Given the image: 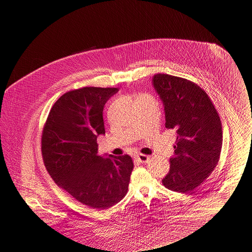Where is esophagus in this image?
I'll use <instances>...</instances> for the list:
<instances>
[{
  "label": "esophagus",
  "instance_id": "1",
  "mask_svg": "<svg viewBox=\"0 0 252 252\" xmlns=\"http://www.w3.org/2000/svg\"><path fill=\"white\" fill-rule=\"evenodd\" d=\"M149 156L144 155V154H137L136 155V160L140 163H147L149 161Z\"/></svg>",
  "mask_w": 252,
  "mask_h": 252
}]
</instances>
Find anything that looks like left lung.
Here are the masks:
<instances>
[{
    "instance_id": "1",
    "label": "left lung",
    "mask_w": 252,
    "mask_h": 252,
    "mask_svg": "<svg viewBox=\"0 0 252 252\" xmlns=\"http://www.w3.org/2000/svg\"><path fill=\"white\" fill-rule=\"evenodd\" d=\"M152 84L162 100L165 126L177 132L165 188L188 193L199 187L220 159L223 130L220 116L208 94L195 83L156 74Z\"/></svg>"
}]
</instances>
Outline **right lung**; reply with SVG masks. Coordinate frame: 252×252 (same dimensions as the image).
Listing matches in <instances>:
<instances>
[{
  "mask_svg": "<svg viewBox=\"0 0 252 252\" xmlns=\"http://www.w3.org/2000/svg\"><path fill=\"white\" fill-rule=\"evenodd\" d=\"M117 88L84 87L64 93L49 111L41 137L46 170L60 188L83 205L105 210L128 189L133 163L128 155H98L104 135L103 108Z\"/></svg>",
  "mask_w": 252,
  "mask_h": 252,
  "instance_id": "obj_1",
  "label": "right lung"
}]
</instances>
